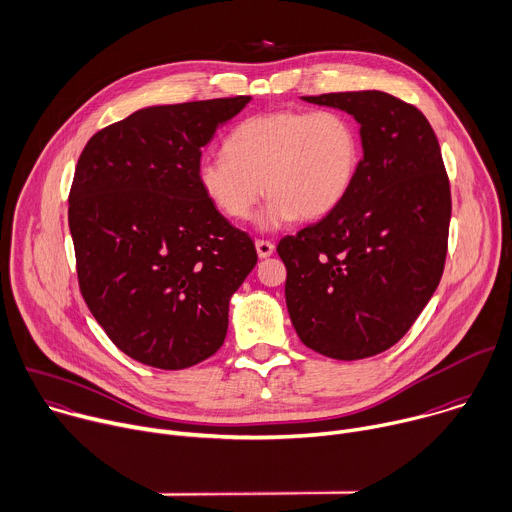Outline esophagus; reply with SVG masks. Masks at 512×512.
Here are the masks:
<instances>
[{"mask_svg":"<svg viewBox=\"0 0 512 512\" xmlns=\"http://www.w3.org/2000/svg\"><path fill=\"white\" fill-rule=\"evenodd\" d=\"M256 252L260 258H268L274 254V244L268 240H256Z\"/></svg>","mask_w":512,"mask_h":512,"instance_id":"esophagus-1","label":"esophagus"}]
</instances>
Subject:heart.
Returning <instances> with one entry per match:
<instances>
[{
	"label": "heart",
	"mask_w": 512,
	"mask_h": 512,
	"mask_svg": "<svg viewBox=\"0 0 512 512\" xmlns=\"http://www.w3.org/2000/svg\"><path fill=\"white\" fill-rule=\"evenodd\" d=\"M361 163L355 123L337 111H276L254 115L226 139V155H206L197 185L230 220H248L264 189L262 230L292 220H319L351 191Z\"/></svg>",
	"instance_id": "1"
}]
</instances>
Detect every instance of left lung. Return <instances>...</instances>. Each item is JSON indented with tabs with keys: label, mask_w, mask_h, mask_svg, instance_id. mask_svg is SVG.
Returning <instances> with one entry per match:
<instances>
[{
	"label": "left lung",
	"mask_w": 512,
	"mask_h": 512,
	"mask_svg": "<svg viewBox=\"0 0 512 512\" xmlns=\"http://www.w3.org/2000/svg\"><path fill=\"white\" fill-rule=\"evenodd\" d=\"M302 100L349 113L363 159L331 214L278 242L288 315L321 355L373 357L410 331L440 284L452 214L442 151L428 119L387 92Z\"/></svg>",
	"instance_id": "8db88e82"
}]
</instances>
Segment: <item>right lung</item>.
Here are the masks:
<instances>
[{"label":"right lung","instance_id":"add662e5","mask_svg":"<svg viewBox=\"0 0 512 512\" xmlns=\"http://www.w3.org/2000/svg\"><path fill=\"white\" fill-rule=\"evenodd\" d=\"M250 96L141 109L90 137L68 195L80 292L109 339L177 371L212 357L256 266L250 236L203 195L201 147Z\"/></svg>","mask_w":512,"mask_h":512}]
</instances>
